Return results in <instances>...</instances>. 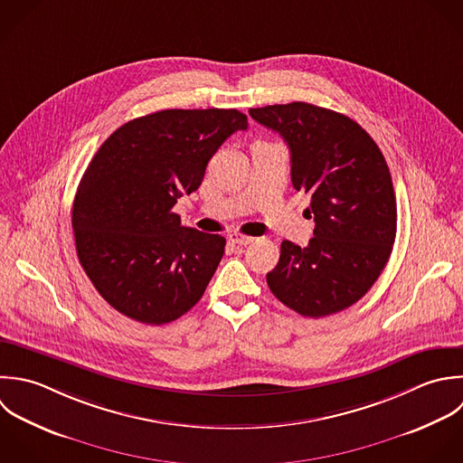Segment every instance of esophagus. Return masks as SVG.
Returning <instances> with one entry per match:
<instances>
[{
  "instance_id": "esophagus-1",
  "label": "esophagus",
  "mask_w": 463,
  "mask_h": 463,
  "mask_svg": "<svg viewBox=\"0 0 463 463\" xmlns=\"http://www.w3.org/2000/svg\"><path fill=\"white\" fill-rule=\"evenodd\" d=\"M229 241H232V243H236V245H249V243L254 241V238H252V236L240 234V232H232V234L229 236Z\"/></svg>"
}]
</instances>
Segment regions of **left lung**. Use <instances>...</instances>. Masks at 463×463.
Segmentation results:
<instances>
[{"instance_id":"8db88e82","label":"left lung","mask_w":463,"mask_h":463,"mask_svg":"<svg viewBox=\"0 0 463 463\" xmlns=\"http://www.w3.org/2000/svg\"><path fill=\"white\" fill-rule=\"evenodd\" d=\"M290 149L296 191L310 194L316 222L307 247L288 240L267 274L270 292L305 317L357 303L384 270L397 234L392 175L375 140L350 117L308 102L250 108Z\"/></svg>"}]
</instances>
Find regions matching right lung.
<instances>
[{
    "label": "right lung",
    "mask_w": 463,
    "mask_h": 463,
    "mask_svg": "<svg viewBox=\"0 0 463 463\" xmlns=\"http://www.w3.org/2000/svg\"><path fill=\"white\" fill-rule=\"evenodd\" d=\"M238 109H162L115 129L88 164L71 209L79 261L120 314L165 325L203 296L225 238L180 225L176 200L238 129Z\"/></svg>",
    "instance_id": "1"
}]
</instances>
